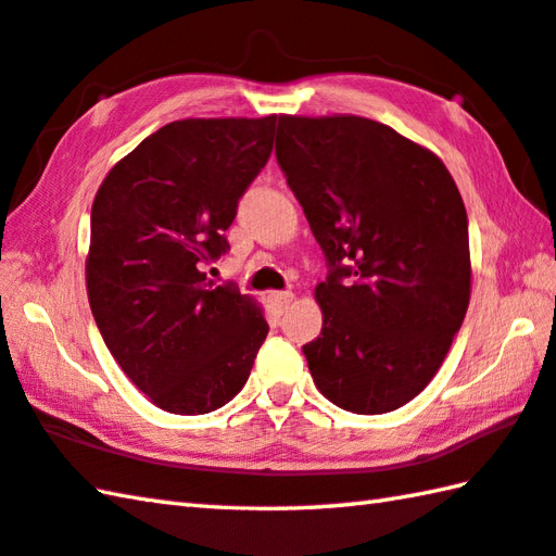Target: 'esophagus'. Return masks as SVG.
<instances>
[{"label": "esophagus", "mask_w": 556, "mask_h": 556, "mask_svg": "<svg viewBox=\"0 0 556 556\" xmlns=\"http://www.w3.org/2000/svg\"><path fill=\"white\" fill-rule=\"evenodd\" d=\"M292 292L290 290H282V292H270L268 295V302H270V307H274L278 314H282L286 312L288 307H290V302H292Z\"/></svg>", "instance_id": "1"}]
</instances>
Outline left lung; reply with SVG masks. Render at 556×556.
I'll return each mask as SVG.
<instances>
[{"label": "left lung", "instance_id": "1", "mask_svg": "<svg viewBox=\"0 0 556 556\" xmlns=\"http://www.w3.org/2000/svg\"><path fill=\"white\" fill-rule=\"evenodd\" d=\"M276 156L331 274L314 288L312 380L387 414L433 380L472 292L467 211L441 156L363 115H280Z\"/></svg>", "mask_w": 556, "mask_h": 556}]
</instances>
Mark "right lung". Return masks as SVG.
<instances>
[{
	"label": "right lung",
	"mask_w": 556,
	"mask_h": 556,
	"mask_svg": "<svg viewBox=\"0 0 556 556\" xmlns=\"http://www.w3.org/2000/svg\"><path fill=\"white\" fill-rule=\"evenodd\" d=\"M278 115L186 118L115 162L91 205L87 295L115 363L169 414L225 406L268 324L258 302L203 274L274 150Z\"/></svg>",
	"instance_id": "add662e5"
}]
</instances>
